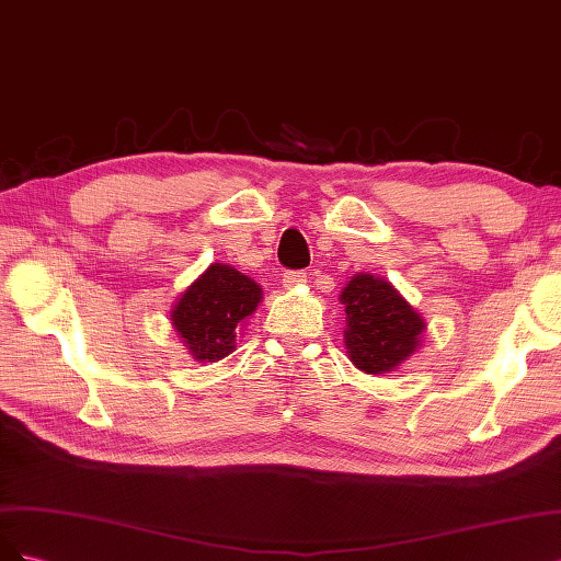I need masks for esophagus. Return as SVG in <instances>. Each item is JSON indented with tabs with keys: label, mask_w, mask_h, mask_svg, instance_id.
Instances as JSON below:
<instances>
[{
	"label": "esophagus",
	"mask_w": 561,
	"mask_h": 561,
	"mask_svg": "<svg viewBox=\"0 0 561 561\" xmlns=\"http://www.w3.org/2000/svg\"><path fill=\"white\" fill-rule=\"evenodd\" d=\"M284 286L286 288H296V286H302L307 282V275L302 273V270H288V273H284Z\"/></svg>",
	"instance_id": "34e87169"
}]
</instances>
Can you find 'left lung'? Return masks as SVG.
I'll return each mask as SVG.
<instances>
[{"label": "left lung", "instance_id": "left-lung-1", "mask_svg": "<svg viewBox=\"0 0 561 561\" xmlns=\"http://www.w3.org/2000/svg\"><path fill=\"white\" fill-rule=\"evenodd\" d=\"M345 305V350L368 375H385L420 350L426 321L385 277L356 273L340 291Z\"/></svg>", "mask_w": 561, "mask_h": 561}]
</instances>
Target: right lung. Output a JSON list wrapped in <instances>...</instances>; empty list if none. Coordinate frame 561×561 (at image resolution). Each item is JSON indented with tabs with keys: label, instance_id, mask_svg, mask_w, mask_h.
<instances>
[{
	"label": "right lung",
	"instance_id": "right-lung-1",
	"mask_svg": "<svg viewBox=\"0 0 561 561\" xmlns=\"http://www.w3.org/2000/svg\"><path fill=\"white\" fill-rule=\"evenodd\" d=\"M261 300L259 282L232 265L211 263L174 300L170 319L195 360L216 364L234 350V337L259 310Z\"/></svg>",
	"mask_w": 561,
	"mask_h": 561
}]
</instances>
